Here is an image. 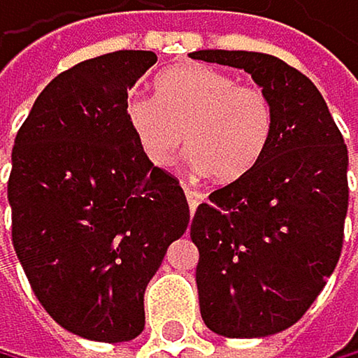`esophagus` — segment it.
<instances>
[{"label":"esophagus","instance_id":"esophagus-1","mask_svg":"<svg viewBox=\"0 0 358 358\" xmlns=\"http://www.w3.org/2000/svg\"><path fill=\"white\" fill-rule=\"evenodd\" d=\"M183 192H186V197H188V206H190V213L197 210V206L203 201V194L199 190H194L190 188L188 183H183Z\"/></svg>","mask_w":358,"mask_h":358}]
</instances>
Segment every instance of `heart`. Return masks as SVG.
<instances>
[{"instance_id":"b5f03b06","label":"heart","mask_w":358,"mask_h":358,"mask_svg":"<svg viewBox=\"0 0 358 358\" xmlns=\"http://www.w3.org/2000/svg\"><path fill=\"white\" fill-rule=\"evenodd\" d=\"M125 118L143 157L168 168L179 148L190 164L215 179L231 181L253 170L273 138V103L260 87L201 64L170 69L157 80V98L129 94Z\"/></svg>"}]
</instances>
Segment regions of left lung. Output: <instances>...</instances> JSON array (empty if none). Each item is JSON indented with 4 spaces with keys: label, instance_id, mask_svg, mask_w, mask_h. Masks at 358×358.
<instances>
[{
    "label": "left lung",
    "instance_id": "obj_1",
    "mask_svg": "<svg viewBox=\"0 0 358 358\" xmlns=\"http://www.w3.org/2000/svg\"><path fill=\"white\" fill-rule=\"evenodd\" d=\"M190 57L244 69L275 114L260 164L210 192L192 217L201 318L229 338L278 334L303 318L338 262L348 148L314 83L280 57L220 49Z\"/></svg>",
    "mask_w": 358,
    "mask_h": 358
}]
</instances>
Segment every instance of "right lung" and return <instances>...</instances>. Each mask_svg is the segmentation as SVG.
Segmentation results:
<instances>
[{
	"mask_svg": "<svg viewBox=\"0 0 358 358\" xmlns=\"http://www.w3.org/2000/svg\"><path fill=\"white\" fill-rule=\"evenodd\" d=\"M152 51H114L55 76L15 136L13 246L57 325L103 343L136 338L143 296L188 229L179 181L143 157L127 92Z\"/></svg>",
	"mask_w": 358,
	"mask_h": 358,
	"instance_id": "obj_1",
	"label": "right lung"
}]
</instances>
